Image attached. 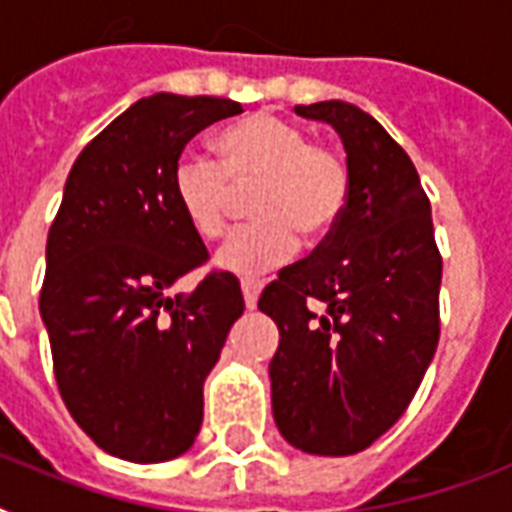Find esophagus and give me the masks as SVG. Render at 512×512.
I'll use <instances>...</instances> for the list:
<instances>
[{
	"instance_id": "34e87169",
	"label": "esophagus",
	"mask_w": 512,
	"mask_h": 512,
	"mask_svg": "<svg viewBox=\"0 0 512 512\" xmlns=\"http://www.w3.org/2000/svg\"><path fill=\"white\" fill-rule=\"evenodd\" d=\"M241 292H244V303H247L249 311L257 308V297L263 292V281L260 279H241Z\"/></svg>"
}]
</instances>
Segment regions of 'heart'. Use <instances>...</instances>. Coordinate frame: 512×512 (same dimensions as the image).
Instances as JSON below:
<instances>
[{
	"label": "heart",
	"instance_id": "heart-1",
	"mask_svg": "<svg viewBox=\"0 0 512 512\" xmlns=\"http://www.w3.org/2000/svg\"><path fill=\"white\" fill-rule=\"evenodd\" d=\"M249 215L220 244L215 263L231 273H260L327 239L345 215L348 164L335 148L311 143L308 132L273 114H255L217 135V162L185 151L172 167V193L193 231L220 236L233 188H249Z\"/></svg>",
	"mask_w": 512,
	"mask_h": 512
}]
</instances>
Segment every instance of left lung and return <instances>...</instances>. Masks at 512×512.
I'll list each match as a JSON object with an SVG mask.
<instances>
[{
  "label": "left lung",
  "mask_w": 512,
  "mask_h": 512,
  "mask_svg": "<svg viewBox=\"0 0 512 512\" xmlns=\"http://www.w3.org/2000/svg\"><path fill=\"white\" fill-rule=\"evenodd\" d=\"M295 114L335 127L350 196L335 231L257 303L281 335L268 366L273 420L295 449L345 457L396 425L433 361L441 252L420 175L374 116L342 100Z\"/></svg>",
  "instance_id": "left-lung-1"
}]
</instances>
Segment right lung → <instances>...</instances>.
Returning a JSON list of instances; mask_svg holds the SVG:
<instances>
[{"label": "right lung", "mask_w": 512, "mask_h": 512, "mask_svg": "<svg viewBox=\"0 0 512 512\" xmlns=\"http://www.w3.org/2000/svg\"><path fill=\"white\" fill-rule=\"evenodd\" d=\"M241 111L228 98L156 92L116 116L68 172L39 313L68 412L122 460L191 449L204 380L244 313L239 279L225 271L170 295L209 257L177 207L172 167L196 132Z\"/></svg>", "instance_id": "1"}]
</instances>
